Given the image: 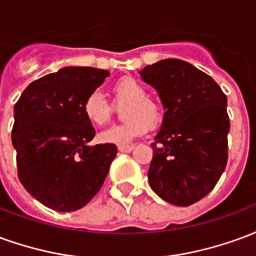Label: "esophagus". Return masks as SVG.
I'll use <instances>...</instances> for the list:
<instances>
[{"mask_svg":"<svg viewBox=\"0 0 256 256\" xmlns=\"http://www.w3.org/2000/svg\"><path fill=\"white\" fill-rule=\"evenodd\" d=\"M118 150L119 152H132L134 150V145H119Z\"/></svg>","mask_w":256,"mask_h":256,"instance_id":"obj_1","label":"esophagus"}]
</instances>
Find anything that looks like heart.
<instances>
[{
    "label": "heart",
    "instance_id": "obj_1",
    "mask_svg": "<svg viewBox=\"0 0 256 256\" xmlns=\"http://www.w3.org/2000/svg\"><path fill=\"white\" fill-rule=\"evenodd\" d=\"M116 100L130 101L124 110L128 120L119 124H112L100 133V140L106 144L126 145L136 138L144 136L150 124L160 122L162 110L155 101L148 98V93L138 80L133 78H123L112 88ZM84 114L94 124H104L111 116V106L101 93L96 89L86 96L84 101Z\"/></svg>",
    "mask_w": 256,
    "mask_h": 256
}]
</instances>
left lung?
Listing matches in <instances>:
<instances>
[{
  "mask_svg": "<svg viewBox=\"0 0 256 256\" xmlns=\"http://www.w3.org/2000/svg\"><path fill=\"white\" fill-rule=\"evenodd\" d=\"M140 75L166 111L150 145V188L174 206H190L212 190L225 170L228 98L210 75L178 58L146 66Z\"/></svg>",
  "mask_w": 256,
  "mask_h": 256,
  "instance_id": "obj_1",
  "label": "left lung"
}]
</instances>
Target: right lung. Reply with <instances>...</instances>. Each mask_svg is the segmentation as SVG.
Masks as SVG:
<instances>
[{"mask_svg":"<svg viewBox=\"0 0 256 256\" xmlns=\"http://www.w3.org/2000/svg\"><path fill=\"white\" fill-rule=\"evenodd\" d=\"M108 75L98 68H60L31 82L14 104L19 180L49 208L68 212L86 206L116 156V145H89L96 132L84 114L86 96Z\"/></svg>","mask_w":256,"mask_h":256,"instance_id":"add662e5","label":"right lung"}]
</instances>
